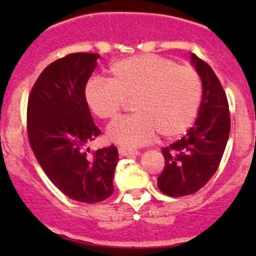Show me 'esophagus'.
Segmentation results:
<instances>
[{
  "label": "esophagus",
  "mask_w": 256,
  "mask_h": 256,
  "mask_svg": "<svg viewBox=\"0 0 256 256\" xmlns=\"http://www.w3.org/2000/svg\"><path fill=\"white\" fill-rule=\"evenodd\" d=\"M118 152H119V155H120L122 158H123V156H136L140 154L137 150H130V148H118Z\"/></svg>",
  "instance_id": "obj_1"
}]
</instances>
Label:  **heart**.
<instances>
[{"label": "heart", "mask_w": 256, "mask_h": 256, "mask_svg": "<svg viewBox=\"0 0 256 256\" xmlns=\"http://www.w3.org/2000/svg\"><path fill=\"white\" fill-rule=\"evenodd\" d=\"M86 105L100 119H114L132 98L134 114L112 122L110 141L126 148L186 133L198 114L202 98L200 74L188 65H177L156 55L132 56L108 69V80L92 78L84 86Z\"/></svg>", "instance_id": "obj_1"}]
</instances>
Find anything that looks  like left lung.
<instances>
[{
	"instance_id": "obj_1",
	"label": "left lung",
	"mask_w": 256,
	"mask_h": 256,
	"mask_svg": "<svg viewBox=\"0 0 256 256\" xmlns=\"http://www.w3.org/2000/svg\"><path fill=\"white\" fill-rule=\"evenodd\" d=\"M202 82L198 116L184 137L162 148L165 165L158 187L172 198L192 195L209 182L224 154L230 130L226 92L212 68L191 55Z\"/></svg>"
}]
</instances>
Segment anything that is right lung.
<instances>
[{
	"instance_id": "1",
	"label": "right lung",
	"mask_w": 256,
	"mask_h": 256,
	"mask_svg": "<svg viewBox=\"0 0 256 256\" xmlns=\"http://www.w3.org/2000/svg\"><path fill=\"white\" fill-rule=\"evenodd\" d=\"M98 58L76 52L54 61L36 80L26 110L29 144L48 180L68 198L87 204L112 195L119 160L114 144L87 154L101 134L83 96Z\"/></svg>"
}]
</instances>
